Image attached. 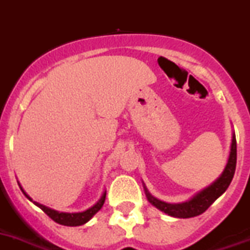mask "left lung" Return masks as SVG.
<instances>
[{"instance_id": "left-lung-1", "label": "left lung", "mask_w": 250, "mask_h": 250, "mask_svg": "<svg viewBox=\"0 0 250 250\" xmlns=\"http://www.w3.org/2000/svg\"><path fill=\"white\" fill-rule=\"evenodd\" d=\"M236 167V140L235 135L232 136L231 142V151H230V156H229L228 164H226L225 170L222 171L221 177L213 182L212 184L200 193H197L196 196L193 197L192 200L187 201L183 203H167L163 201L157 200L152 197L150 193L146 190V196L147 200L154 205L156 208L161 209L163 212L167 215L174 216V217H180V219H188V217H194L201 213H203L208 208L213 202H215L222 193L228 189V187L231 183L234 174H235Z\"/></svg>"}]
</instances>
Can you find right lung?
Segmentation results:
<instances>
[{"label":"right lung","instance_id":"obj_1","mask_svg":"<svg viewBox=\"0 0 250 250\" xmlns=\"http://www.w3.org/2000/svg\"><path fill=\"white\" fill-rule=\"evenodd\" d=\"M22 192H24V190H22ZM24 194L28 197L29 200H30V197H29L26 193L24 192ZM104 202H105V192H104L102 198H100V200L98 201L93 207H90L89 209H86V211H83V212H77V213L58 212V211H54V209L43 206V205H41V203H38V202H34V203L39 207V208L43 209L44 212L47 213L50 219L57 222V224H61V225H64V226H80V225H83V224H86V222L89 221V220L91 219V217H93V216L95 215L100 208H102Z\"/></svg>","mask_w":250,"mask_h":250}]
</instances>
